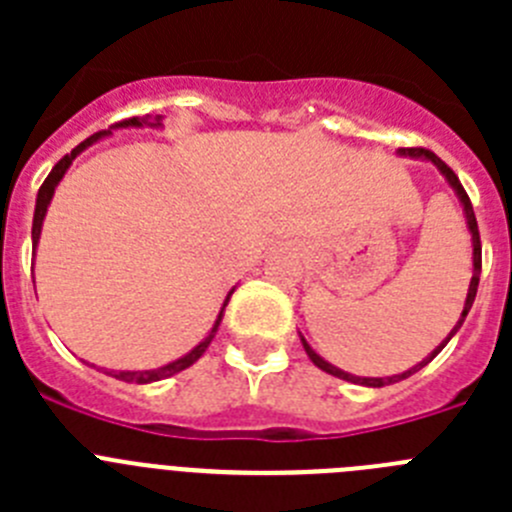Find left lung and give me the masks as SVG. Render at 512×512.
Segmentation results:
<instances>
[{
	"label": "left lung",
	"mask_w": 512,
	"mask_h": 512,
	"mask_svg": "<svg viewBox=\"0 0 512 512\" xmlns=\"http://www.w3.org/2000/svg\"><path fill=\"white\" fill-rule=\"evenodd\" d=\"M400 153H402V156H413V158H428V161H431V164H436V169L441 171L443 176H446V182H449L451 187H454V192L459 194L461 205H464V215H467V225H469V230H472V246H474V274H472V282H469L467 302H464V310H461V318H459V323H456V328L451 330V333H449V338H446V341H443L441 346H438L436 351H433V354L428 356V359H423V361H420L418 366H413V369H408V372H402V374H392V377H354V374H348V372H343V369H338V366L328 364V361H325L323 356H318V354H315V351H312V348H310V343H307L305 338H302V346H305L307 356H310V359H312V364L318 366V369H323V372L333 374V377H338V379H346V382L364 384V387H384V384H395V382H400V379H408L410 374H415V372H418V369H423V366L428 364V361H431V359H436V354H441V348L446 346V343L451 341V336H454L456 330L461 328V323H464V318H467V312L472 310V302H474V297H477V287H479V271H482V243H479V228H477V217H474L472 202H469V194L464 192V187H461L459 176H456L454 171H451V166H446V164H443V161H441V158L436 156V153H433V151H428V148H402Z\"/></svg>",
	"instance_id": "obj_1"
}]
</instances>
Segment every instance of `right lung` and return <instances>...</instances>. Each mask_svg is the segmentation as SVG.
Returning <instances> with one entry per match:
<instances>
[{
    "mask_svg": "<svg viewBox=\"0 0 512 512\" xmlns=\"http://www.w3.org/2000/svg\"><path fill=\"white\" fill-rule=\"evenodd\" d=\"M146 122H148V125H161V117H156V120H148V117H146V120L130 117V120L115 122V128H140V125H146ZM102 135H110V130H99V133L89 135V138L84 140V143H79V146H76L74 151L66 153V156H63L61 161H58V164L53 166L51 174L45 176L43 187L38 189V202H35V217H33V243H35V246H38L40 228H43V217H45V212H48V205H51L53 192H56L58 182H61V179H63V174H66V169H69V166H71V161H74V158L79 156V153L84 151V148L92 146V143H97V140L102 138ZM228 300H230V295L225 297V305H228ZM225 305H223V310H225ZM223 310H220V315H217L215 325H212V330H210V336H207L205 341L200 343V346H194L187 356H182V359L171 361V364L161 366V369H148V372H110V377L122 379V382H135V384H148V382H158V379H164V377H174V374H179V372H182V369L192 366L194 361H197L202 354H205L207 346H210V341H212V338H215L217 325H220V320H223Z\"/></svg>",
    "mask_w": 512,
    "mask_h": 512,
    "instance_id": "1",
    "label": "right lung"
}]
</instances>
